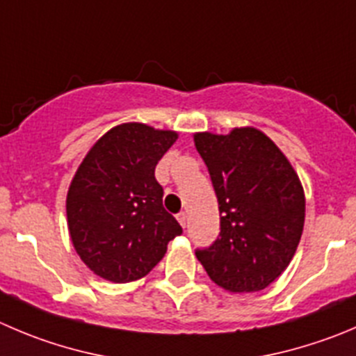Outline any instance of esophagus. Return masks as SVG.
Listing matches in <instances>:
<instances>
[{
    "mask_svg": "<svg viewBox=\"0 0 356 356\" xmlns=\"http://www.w3.org/2000/svg\"><path fill=\"white\" fill-rule=\"evenodd\" d=\"M176 218H178V222H180L181 227H187V220H188L187 213H185V211L178 213V215H176Z\"/></svg>",
    "mask_w": 356,
    "mask_h": 356,
    "instance_id": "obj_1",
    "label": "esophagus"
}]
</instances>
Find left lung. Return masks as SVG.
I'll list each match as a JSON object with an SVG mask.
<instances>
[{
	"instance_id": "8db88e82",
	"label": "left lung",
	"mask_w": 356,
	"mask_h": 356,
	"mask_svg": "<svg viewBox=\"0 0 356 356\" xmlns=\"http://www.w3.org/2000/svg\"><path fill=\"white\" fill-rule=\"evenodd\" d=\"M220 209V236L195 257L211 282L234 293L259 292L296 255L306 216L299 175L255 127L195 133Z\"/></svg>"
}]
</instances>
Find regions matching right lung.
<instances>
[{
  "instance_id": "obj_1",
  "label": "right lung",
  "mask_w": 356,
  "mask_h": 356,
  "mask_svg": "<svg viewBox=\"0 0 356 356\" xmlns=\"http://www.w3.org/2000/svg\"><path fill=\"white\" fill-rule=\"evenodd\" d=\"M178 133L141 122L115 125L92 145L66 195L67 231L82 262L106 282L147 276L181 234L162 206L155 165Z\"/></svg>"
}]
</instances>
